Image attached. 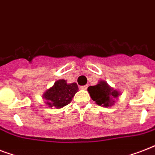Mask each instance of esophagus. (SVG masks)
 Returning a JSON list of instances; mask_svg holds the SVG:
<instances>
[{
    "label": "esophagus",
    "instance_id": "1",
    "mask_svg": "<svg viewBox=\"0 0 155 155\" xmlns=\"http://www.w3.org/2000/svg\"><path fill=\"white\" fill-rule=\"evenodd\" d=\"M87 88V85H84V86H81L80 87V89L82 90H86Z\"/></svg>",
    "mask_w": 155,
    "mask_h": 155
}]
</instances>
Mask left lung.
<instances>
[{
	"mask_svg": "<svg viewBox=\"0 0 155 155\" xmlns=\"http://www.w3.org/2000/svg\"><path fill=\"white\" fill-rule=\"evenodd\" d=\"M87 92L93 101L102 107H111L115 103V99L120 96V92L111 87L105 80H99L95 86H89Z\"/></svg>",
	"mask_w": 155,
	"mask_h": 155,
	"instance_id": "8db88e82",
	"label": "left lung"
}]
</instances>
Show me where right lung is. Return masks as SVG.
<instances>
[{
	"mask_svg": "<svg viewBox=\"0 0 155 155\" xmlns=\"http://www.w3.org/2000/svg\"><path fill=\"white\" fill-rule=\"evenodd\" d=\"M78 90L76 83L68 84L66 80H58L42 94V98L48 107L61 108L71 103Z\"/></svg>",
	"mask_w": 155,
	"mask_h": 155,
	"instance_id": "right-lung-1",
	"label": "right lung"
}]
</instances>
